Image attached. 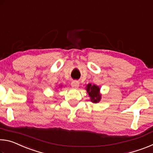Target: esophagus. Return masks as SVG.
Returning a JSON list of instances; mask_svg holds the SVG:
<instances>
[{"label":"esophagus","mask_w":153,"mask_h":153,"mask_svg":"<svg viewBox=\"0 0 153 153\" xmlns=\"http://www.w3.org/2000/svg\"><path fill=\"white\" fill-rule=\"evenodd\" d=\"M71 85L72 88H75V89H77L79 86V83L77 81H73L71 82Z\"/></svg>","instance_id":"obj_1"}]
</instances>
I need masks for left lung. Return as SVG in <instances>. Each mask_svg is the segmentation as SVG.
<instances>
[{"label": "left lung", "mask_w": 153, "mask_h": 153, "mask_svg": "<svg viewBox=\"0 0 153 153\" xmlns=\"http://www.w3.org/2000/svg\"><path fill=\"white\" fill-rule=\"evenodd\" d=\"M86 91L88 93L90 100L92 102L97 103L101 99V94H100V88L97 85L88 84L86 86Z\"/></svg>", "instance_id": "8db88e82"}]
</instances>
